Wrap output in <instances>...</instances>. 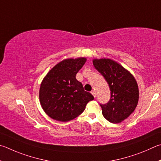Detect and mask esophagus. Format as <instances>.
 Instances as JSON below:
<instances>
[{
  "instance_id": "34e87169",
  "label": "esophagus",
  "mask_w": 161,
  "mask_h": 161,
  "mask_svg": "<svg viewBox=\"0 0 161 161\" xmlns=\"http://www.w3.org/2000/svg\"><path fill=\"white\" fill-rule=\"evenodd\" d=\"M91 93H92V95H93L94 97H96V92H95V91H91Z\"/></svg>"
}]
</instances>
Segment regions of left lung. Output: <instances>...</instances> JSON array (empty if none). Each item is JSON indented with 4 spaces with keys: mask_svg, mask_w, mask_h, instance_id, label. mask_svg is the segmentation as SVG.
Listing matches in <instances>:
<instances>
[{
    "mask_svg": "<svg viewBox=\"0 0 161 161\" xmlns=\"http://www.w3.org/2000/svg\"><path fill=\"white\" fill-rule=\"evenodd\" d=\"M95 69L109 84L111 97L100 105L103 117L117 124L127 119L136 109L139 101V87L134 75L122 65L110 58H94Z\"/></svg>",
    "mask_w": 161,
    "mask_h": 161,
    "instance_id": "obj_1",
    "label": "left lung"
}]
</instances>
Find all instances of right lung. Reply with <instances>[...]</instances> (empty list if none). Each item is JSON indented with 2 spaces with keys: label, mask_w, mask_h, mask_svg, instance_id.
<instances>
[{
  "label": "right lung",
  "mask_w": 161,
  "mask_h": 161,
  "mask_svg": "<svg viewBox=\"0 0 161 161\" xmlns=\"http://www.w3.org/2000/svg\"><path fill=\"white\" fill-rule=\"evenodd\" d=\"M86 60L85 57L64 59L44 76L39 88V102L52 119L63 122L75 119L94 99L75 78Z\"/></svg>",
  "instance_id": "add662e5"
}]
</instances>
